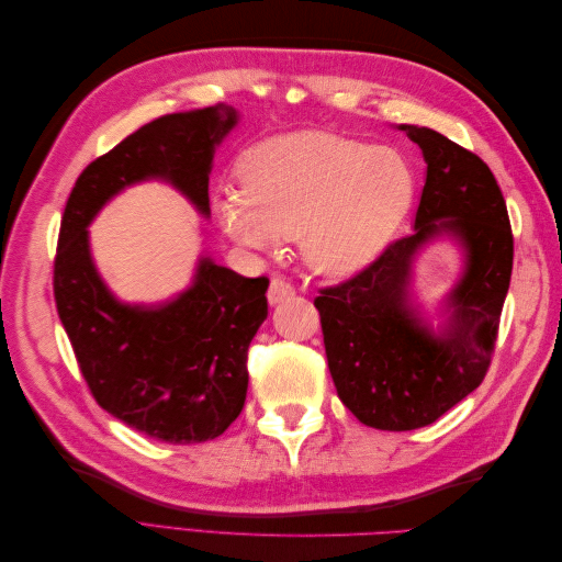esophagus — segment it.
Listing matches in <instances>:
<instances>
[{"instance_id":"34e87169","label":"esophagus","mask_w":562,"mask_h":562,"mask_svg":"<svg viewBox=\"0 0 562 562\" xmlns=\"http://www.w3.org/2000/svg\"><path fill=\"white\" fill-rule=\"evenodd\" d=\"M293 295H295V288H293L291 281H285V279H281V277L271 279L269 291H267V300H269L271 307H274V304L285 302V300H291Z\"/></svg>"}]
</instances>
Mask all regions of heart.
Returning a JSON list of instances; mask_svg holds the SVG:
<instances>
[{
    "instance_id": "b5f03b06",
    "label": "heart",
    "mask_w": 562,
    "mask_h": 562,
    "mask_svg": "<svg viewBox=\"0 0 562 562\" xmlns=\"http://www.w3.org/2000/svg\"><path fill=\"white\" fill-rule=\"evenodd\" d=\"M241 190L217 196L220 225L248 248L300 239L302 258L347 277L382 252L415 201V173L396 149L297 131L248 149Z\"/></svg>"
}]
</instances>
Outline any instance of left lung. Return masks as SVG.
<instances>
[{"label": "left lung", "mask_w": 562, "mask_h": 562, "mask_svg": "<svg viewBox=\"0 0 562 562\" xmlns=\"http://www.w3.org/2000/svg\"><path fill=\"white\" fill-rule=\"evenodd\" d=\"M401 128L427 161L415 232L314 300L339 401L382 431L427 427L485 380L514 269L512 223L487 164L431 128ZM438 233L465 246L468 271L436 334L406 302V283L414 252Z\"/></svg>", "instance_id": "1"}]
</instances>
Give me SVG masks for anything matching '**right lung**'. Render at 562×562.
I'll return each instance as SVG.
<instances>
[{
  "mask_svg": "<svg viewBox=\"0 0 562 562\" xmlns=\"http://www.w3.org/2000/svg\"><path fill=\"white\" fill-rule=\"evenodd\" d=\"M234 124L236 110L215 105L140 126L83 168L60 220L54 297L83 380L112 417L176 446L213 440L241 415L269 279L203 258L178 300L131 307L100 281L87 227L108 199L147 178L168 180L209 215L213 151Z\"/></svg>",
  "mask_w": 562,
  "mask_h": 562,
  "instance_id": "right-lung-1",
  "label": "right lung"
}]
</instances>
